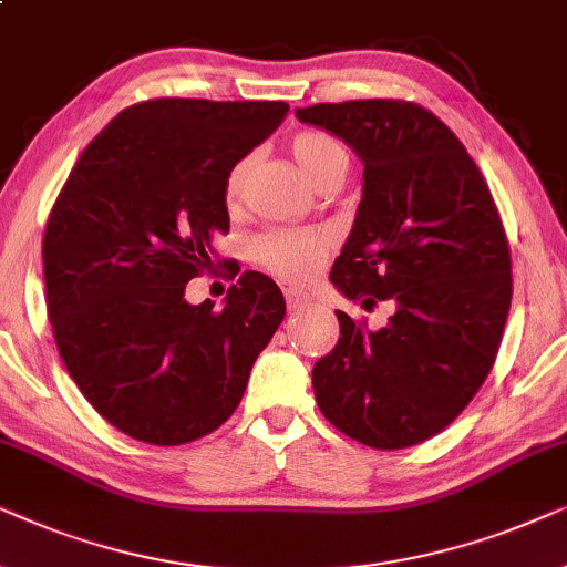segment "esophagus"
I'll return each instance as SVG.
<instances>
[{
    "label": "esophagus",
    "mask_w": 567,
    "mask_h": 567,
    "mask_svg": "<svg viewBox=\"0 0 567 567\" xmlns=\"http://www.w3.org/2000/svg\"><path fill=\"white\" fill-rule=\"evenodd\" d=\"M285 300H288L290 308H303V306L311 303L308 292L300 290V288H285Z\"/></svg>",
    "instance_id": "esophagus-1"
}]
</instances>
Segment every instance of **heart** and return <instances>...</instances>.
I'll return each mask as SVG.
<instances>
[{
  "label": "heart",
  "instance_id": "b5f03b06",
  "mask_svg": "<svg viewBox=\"0 0 567 567\" xmlns=\"http://www.w3.org/2000/svg\"><path fill=\"white\" fill-rule=\"evenodd\" d=\"M290 153L296 157L298 168L306 173L308 178L319 181L334 171H347V153L339 142L327 132L306 130L298 132L290 142ZM251 165V157H240L225 173L223 181V199L225 205L233 207L240 199L244 192V181ZM327 251V240L321 236H311V233H288V230H275L264 233L256 240V259L264 267L275 271L279 277L300 279L319 267Z\"/></svg>",
  "mask_w": 567,
  "mask_h": 567
}]
</instances>
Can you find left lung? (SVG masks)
I'll return each instance as SVG.
<instances>
[{"mask_svg": "<svg viewBox=\"0 0 567 567\" xmlns=\"http://www.w3.org/2000/svg\"><path fill=\"white\" fill-rule=\"evenodd\" d=\"M296 116L362 163L360 205L329 279L362 308H394L381 329L337 311L342 337L313 365L316 402L365 446H414L458 417L495 362L513 292L501 215L466 147L420 105L379 97Z\"/></svg>", "mask_w": 567, "mask_h": 567, "instance_id": "1", "label": "left lung"}]
</instances>
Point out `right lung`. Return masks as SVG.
<instances>
[{
  "label": "right lung",
  "instance_id": "right-lung-1",
  "mask_svg": "<svg viewBox=\"0 0 567 567\" xmlns=\"http://www.w3.org/2000/svg\"><path fill=\"white\" fill-rule=\"evenodd\" d=\"M288 111L157 97L111 118L74 163L43 236L47 308L72 381L121 433L153 446L213 433L282 323V292L259 271L223 311L184 292L230 230L225 173Z\"/></svg>",
  "mask_w": 567,
  "mask_h": 567
}]
</instances>
